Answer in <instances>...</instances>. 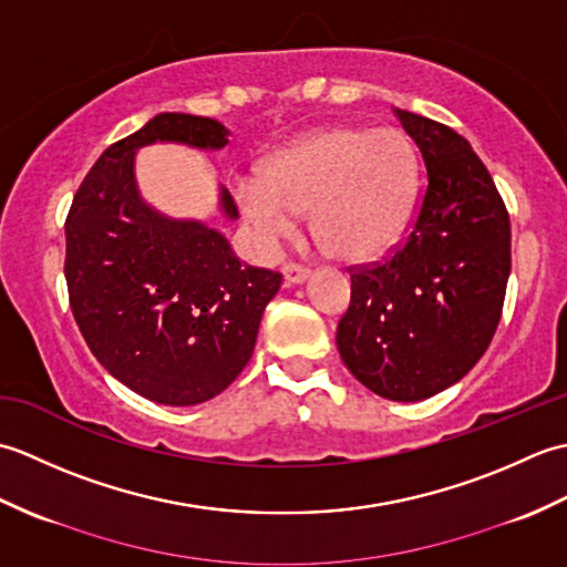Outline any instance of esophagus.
Wrapping results in <instances>:
<instances>
[{
  "label": "esophagus",
  "mask_w": 567,
  "mask_h": 567,
  "mask_svg": "<svg viewBox=\"0 0 567 567\" xmlns=\"http://www.w3.org/2000/svg\"><path fill=\"white\" fill-rule=\"evenodd\" d=\"M282 275H285V282L287 285H297V282H305L307 277L311 275V270L302 262H285L282 265Z\"/></svg>",
  "instance_id": "1"
}]
</instances>
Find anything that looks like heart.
Returning a JSON list of instances; mask_svg holds the SVG:
<instances>
[{
  "label": "heart",
  "instance_id": "obj_1",
  "mask_svg": "<svg viewBox=\"0 0 567 567\" xmlns=\"http://www.w3.org/2000/svg\"><path fill=\"white\" fill-rule=\"evenodd\" d=\"M414 187L416 153L400 128L331 126L275 153L238 202L265 238L290 236L309 212L321 248L360 260L402 231Z\"/></svg>",
  "mask_w": 567,
  "mask_h": 567
}]
</instances>
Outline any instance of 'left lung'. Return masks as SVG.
<instances>
[{
	"instance_id": "1",
	"label": "left lung",
	"mask_w": 567,
	"mask_h": 567,
	"mask_svg": "<svg viewBox=\"0 0 567 567\" xmlns=\"http://www.w3.org/2000/svg\"><path fill=\"white\" fill-rule=\"evenodd\" d=\"M426 183L404 238L351 265L336 329L346 368L368 390L419 402L467 375L497 331L512 268L509 214L485 163L451 126L394 110Z\"/></svg>"
}]
</instances>
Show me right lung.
<instances>
[{
	"label": "right lung",
	"mask_w": 567,
	"mask_h": 567,
	"mask_svg": "<svg viewBox=\"0 0 567 567\" xmlns=\"http://www.w3.org/2000/svg\"><path fill=\"white\" fill-rule=\"evenodd\" d=\"M209 116L158 114L112 143L75 192L65 219L70 309L94 358L151 402L189 406L246 368L265 305L282 275L244 265L197 221H171L141 202L134 153L153 141L226 146ZM224 212L236 216L224 189Z\"/></svg>",
	"instance_id": "obj_1"
}]
</instances>
